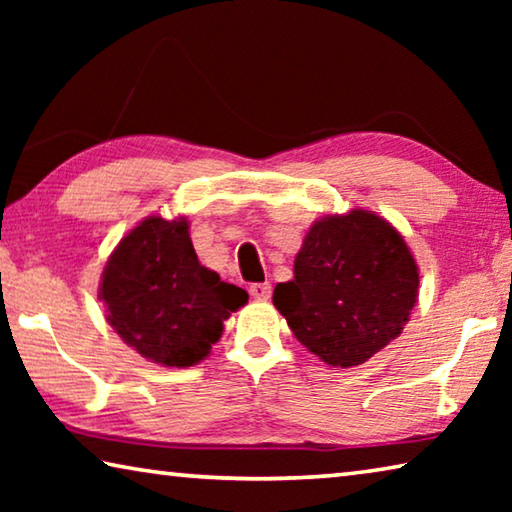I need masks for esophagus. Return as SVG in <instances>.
I'll list each match as a JSON object with an SVG mask.
<instances>
[{
	"label": "esophagus",
	"mask_w": 512,
	"mask_h": 512,
	"mask_svg": "<svg viewBox=\"0 0 512 512\" xmlns=\"http://www.w3.org/2000/svg\"><path fill=\"white\" fill-rule=\"evenodd\" d=\"M250 296L257 298V300H268L271 298V284L268 282H257V284H250Z\"/></svg>",
	"instance_id": "1"
}]
</instances>
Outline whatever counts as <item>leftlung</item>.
I'll return each instance as SVG.
<instances>
[{
  "label": "left lung",
  "mask_w": 512,
  "mask_h": 512,
  "mask_svg": "<svg viewBox=\"0 0 512 512\" xmlns=\"http://www.w3.org/2000/svg\"><path fill=\"white\" fill-rule=\"evenodd\" d=\"M420 273L404 237L375 212L329 214L311 225L273 305L327 366L352 368L402 334Z\"/></svg>",
  "instance_id": "8db88e82"
}]
</instances>
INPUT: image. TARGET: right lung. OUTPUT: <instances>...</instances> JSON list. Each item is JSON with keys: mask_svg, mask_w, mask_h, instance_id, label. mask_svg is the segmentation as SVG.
<instances>
[{"mask_svg": "<svg viewBox=\"0 0 512 512\" xmlns=\"http://www.w3.org/2000/svg\"><path fill=\"white\" fill-rule=\"evenodd\" d=\"M99 298L126 345L160 366L187 368L210 354L248 293L198 262L185 216H146L112 250Z\"/></svg>", "mask_w": 512, "mask_h": 512, "instance_id": "obj_1", "label": "right lung"}]
</instances>
